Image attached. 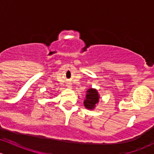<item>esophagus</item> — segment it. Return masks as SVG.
<instances>
[{
	"instance_id": "esophagus-1",
	"label": "esophagus",
	"mask_w": 154,
	"mask_h": 154,
	"mask_svg": "<svg viewBox=\"0 0 154 154\" xmlns=\"http://www.w3.org/2000/svg\"><path fill=\"white\" fill-rule=\"evenodd\" d=\"M70 87V86H69V87Z\"/></svg>"
}]
</instances>
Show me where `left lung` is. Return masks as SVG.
I'll return each instance as SVG.
<instances>
[{
	"label": "left lung",
	"instance_id": "1",
	"mask_svg": "<svg viewBox=\"0 0 154 154\" xmlns=\"http://www.w3.org/2000/svg\"><path fill=\"white\" fill-rule=\"evenodd\" d=\"M86 95V100H84V106L89 109H93L96 104L99 102V94L97 90L90 89Z\"/></svg>",
	"mask_w": 154,
	"mask_h": 154
}]
</instances>
